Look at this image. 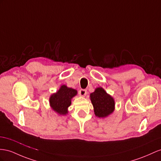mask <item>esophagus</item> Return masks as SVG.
Instances as JSON below:
<instances>
[{"mask_svg": "<svg viewBox=\"0 0 161 161\" xmlns=\"http://www.w3.org/2000/svg\"><path fill=\"white\" fill-rule=\"evenodd\" d=\"M79 94H80V95L81 96V97H85L86 95V94H87V91H86V90H80V92H79Z\"/></svg>", "mask_w": 161, "mask_h": 161, "instance_id": "obj_1", "label": "esophagus"}]
</instances>
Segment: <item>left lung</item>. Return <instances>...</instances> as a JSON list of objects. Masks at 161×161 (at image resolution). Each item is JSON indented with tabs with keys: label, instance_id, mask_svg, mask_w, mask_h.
<instances>
[{
	"label": "left lung",
	"instance_id": "left-lung-1",
	"mask_svg": "<svg viewBox=\"0 0 161 161\" xmlns=\"http://www.w3.org/2000/svg\"><path fill=\"white\" fill-rule=\"evenodd\" d=\"M90 99L93 105L94 114L97 118H105L114 112L116 104L114 98L102 87H98L94 90L90 94Z\"/></svg>",
	"mask_w": 161,
	"mask_h": 161
}]
</instances>
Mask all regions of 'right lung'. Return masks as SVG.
Wrapping results in <instances>:
<instances>
[{"instance_id": "right-lung-1", "label": "right lung", "mask_w": 161, "mask_h": 161, "mask_svg": "<svg viewBox=\"0 0 161 161\" xmlns=\"http://www.w3.org/2000/svg\"><path fill=\"white\" fill-rule=\"evenodd\" d=\"M77 94L75 89L62 85L56 92L53 93L49 97V105L52 110L60 116L68 114L69 107L71 105L72 98Z\"/></svg>"}]
</instances>
